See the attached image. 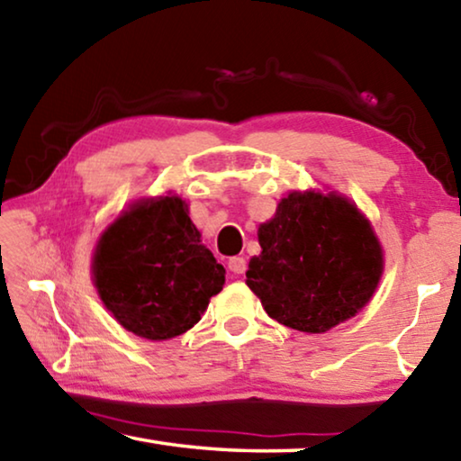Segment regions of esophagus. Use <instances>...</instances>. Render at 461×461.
I'll use <instances>...</instances> for the list:
<instances>
[{"instance_id":"obj_1","label":"esophagus","mask_w":461,"mask_h":461,"mask_svg":"<svg viewBox=\"0 0 461 461\" xmlns=\"http://www.w3.org/2000/svg\"><path fill=\"white\" fill-rule=\"evenodd\" d=\"M228 268L233 272V275H244L248 264L244 258H241V256H233V258H230V262H228Z\"/></svg>"}]
</instances>
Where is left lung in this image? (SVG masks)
Returning a JSON list of instances; mask_svg holds the SVG:
<instances>
[{"mask_svg": "<svg viewBox=\"0 0 461 461\" xmlns=\"http://www.w3.org/2000/svg\"><path fill=\"white\" fill-rule=\"evenodd\" d=\"M262 252L246 285L264 311L291 330L323 333L354 317L382 276V249L368 220L338 194L291 193L258 230Z\"/></svg>", "mask_w": 461, "mask_h": 461, "instance_id": "obj_1", "label": "left lung"}]
</instances>
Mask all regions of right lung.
I'll return each mask as SVG.
<instances>
[{
	"mask_svg": "<svg viewBox=\"0 0 461 461\" xmlns=\"http://www.w3.org/2000/svg\"><path fill=\"white\" fill-rule=\"evenodd\" d=\"M93 278L120 325L146 339H170L199 321L223 288L225 268L201 246L178 197L136 203L101 236Z\"/></svg>",
	"mask_w": 461,
	"mask_h": 461,
	"instance_id": "1",
	"label": "right lung"
}]
</instances>
